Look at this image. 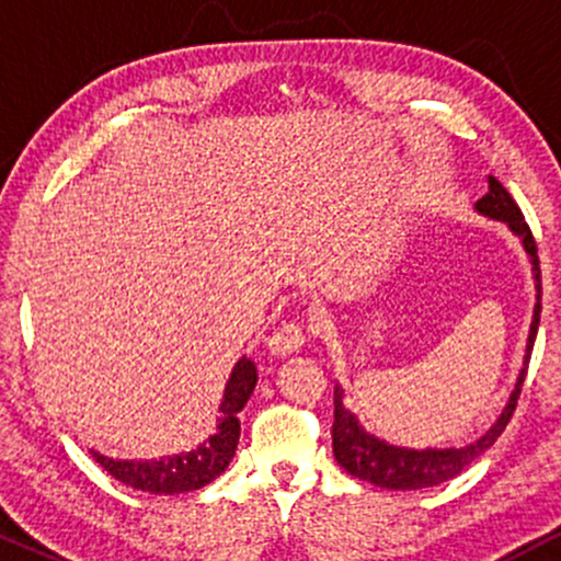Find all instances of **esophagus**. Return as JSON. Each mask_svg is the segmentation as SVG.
I'll return each mask as SVG.
<instances>
[{"label":"esophagus","mask_w":561,"mask_h":561,"mask_svg":"<svg viewBox=\"0 0 561 561\" xmlns=\"http://www.w3.org/2000/svg\"><path fill=\"white\" fill-rule=\"evenodd\" d=\"M302 343H306V334H302L298 324H282L279 330L268 337L266 347L274 358H285V356H293V353H298Z\"/></svg>","instance_id":"1"}]
</instances>
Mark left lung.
<instances>
[{"instance_id": "1", "label": "left lung", "mask_w": 561, "mask_h": 561, "mask_svg": "<svg viewBox=\"0 0 561 561\" xmlns=\"http://www.w3.org/2000/svg\"><path fill=\"white\" fill-rule=\"evenodd\" d=\"M474 210L480 216L491 218V221L506 224V229L517 237L523 250L527 253L533 272V287H536V306H533V319L530 330H527V343H525V356H523V369H519L517 382H514L512 392H508V401L501 414L495 416L491 427L482 433L478 440L467 443V446L456 448H409V446H396L388 443L385 437H377L375 433L364 427L358 422V416L351 409H345V390L343 385H334V424H332V450L337 465L347 469L353 478L371 482L377 488H388V491H422V488H435L440 482L454 480L456 474H461L472 465L474 459H480L488 448L499 440V435L504 433L508 420H512V411L517 405L519 390H523L525 375H527V362H530L533 343H536L538 324H540V266H538V248L533 240L530 227L525 224L523 210L517 208L512 195L504 190V184L499 179L488 176V192L474 203Z\"/></svg>"}]
</instances>
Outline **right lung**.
Returning <instances> with one entry per match:
<instances>
[{
  "instance_id": "right-lung-1",
  "label": "right lung",
  "mask_w": 561,
  "mask_h": 561,
  "mask_svg": "<svg viewBox=\"0 0 561 561\" xmlns=\"http://www.w3.org/2000/svg\"><path fill=\"white\" fill-rule=\"evenodd\" d=\"M255 382H259V369L248 356H242L231 369L227 388H224L214 435L205 437L197 448L160 456V459H113V456L100 454L94 448H89V454L115 480L137 488V491L156 495L199 491L229 467L237 443H240V411L253 396Z\"/></svg>"
}]
</instances>
